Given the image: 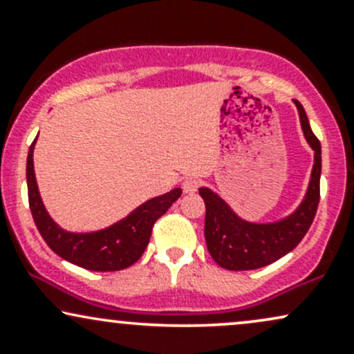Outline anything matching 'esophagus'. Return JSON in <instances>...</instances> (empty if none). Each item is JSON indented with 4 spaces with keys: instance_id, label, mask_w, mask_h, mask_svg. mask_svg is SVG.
Masks as SVG:
<instances>
[{
    "instance_id": "1",
    "label": "esophagus",
    "mask_w": 354,
    "mask_h": 354,
    "mask_svg": "<svg viewBox=\"0 0 354 354\" xmlns=\"http://www.w3.org/2000/svg\"><path fill=\"white\" fill-rule=\"evenodd\" d=\"M198 186H200V180L198 178H186L183 181V191L185 193H194L198 189Z\"/></svg>"
}]
</instances>
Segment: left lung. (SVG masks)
<instances>
[{
    "label": "left lung",
    "instance_id": "obj_1",
    "mask_svg": "<svg viewBox=\"0 0 354 354\" xmlns=\"http://www.w3.org/2000/svg\"><path fill=\"white\" fill-rule=\"evenodd\" d=\"M295 104L298 108L303 135L315 151V163L306 194L293 213L278 221H248L213 189L206 186L200 188V194L206 205V246L214 261L225 270L246 271L271 265L298 246L315 219L319 203L321 145L311 131L301 103L295 100Z\"/></svg>",
    "mask_w": 354,
    "mask_h": 354
}]
</instances>
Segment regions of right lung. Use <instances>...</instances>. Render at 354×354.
Here are the masks:
<instances>
[{
  "label": "right lung",
  "mask_w": 354,
  "mask_h": 354,
  "mask_svg": "<svg viewBox=\"0 0 354 354\" xmlns=\"http://www.w3.org/2000/svg\"><path fill=\"white\" fill-rule=\"evenodd\" d=\"M36 140L30 146L26 160L28 198L35 225L46 245L63 259L84 270L118 271L135 265L148 246L154 221L163 216L181 196V188H174L169 193L145 201L128 216L113 223L108 228L89 233H71L61 228L50 216L39 196L33 165Z\"/></svg>",
  "instance_id": "1"
}]
</instances>
